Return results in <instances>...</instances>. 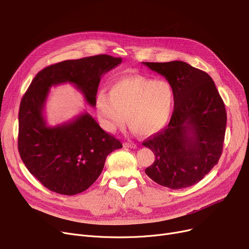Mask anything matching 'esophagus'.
<instances>
[{
  "mask_svg": "<svg viewBox=\"0 0 249 249\" xmlns=\"http://www.w3.org/2000/svg\"><path fill=\"white\" fill-rule=\"evenodd\" d=\"M124 146H125V147H130V148H135V147H136V144H135V143L125 142V143H124Z\"/></svg>",
  "mask_w": 249,
  "mask_h": 249,
  "instance_id": "34e87169",
  "label": "esophagus"
}]
</instances>
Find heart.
<instances>
[{
  "mask_svg": "<svg viewBox=\"0 0 249 249\" xmlns=\"http://www.w3.org/2000/svg\"><path fill=\"white\" fill-rule=\"evenodd\" d=\"M175 105V90L165 79L130 75L116 80L110 92L96 96L95 107L102 126L115 131L126 122L143 136L158 133L169 122Z\"/></svg>",
  "mask_w": 249,
  "mask_h": 249,
  "instance_id": "b5f03b06",
  "label": "heart"
}]
</instances>
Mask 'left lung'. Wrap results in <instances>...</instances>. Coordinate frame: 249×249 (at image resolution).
Returning <instances> with one entry per match:
<instances>
[{
	"label": "left lung",
	"mask_w": 249,
	"mask_h": 249,
	"mask_svg": "<svg viewBox=\"0 0 249 249\" xmlns=\"http://www.w3.org/2000/svg\"><path fill=\"white\" fill-rule=\"evenodd\" d=\"M142 63L163 75L175 90L168 126L142 142L155 155L145 174L171 189L194 185L222 155L227 122L224 102L210 75L185 62Z\"/></svg>",
	"instance_id": "obj_1"
}]
</instances>
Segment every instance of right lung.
<instances>
[{"label": "right lung", "mask_w": 249, "mask_h": 249, "mask_svg": "<svg viewBox=\"0 0 249 249\" xmlns=\"http://www.w3.org/2000/svg\"><path fill=\"white\" fill-rule=\"evenodd\" d=\"M121 62L109 55L67 60L42 69L31 81L19 107L18 150L28 171L49 190L64 196L86 190L101 175L107 157L122 147L88 112L48 126L44 107L50 89L74 84L94 107L102 75Z\"/></svg>", "instance_id": "right-lung-1"}]
</instances>
